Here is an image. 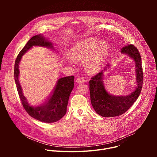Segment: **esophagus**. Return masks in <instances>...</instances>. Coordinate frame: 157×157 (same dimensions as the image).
<instances>
[{"label": "esophagus", "mask_w": 157, "mask_h": 157, "mask_svg": "<svg viewBox=\"0 0 157 157\" xmlns=\"http://www.w3.org/2000/svg\"><path fill=\"white\" fill-rule=\"evenodd\" d=\"M84 82V79L82 77H79V78H77V79H76V82L77 83L79 84V83H82V82Z\"/></svg>", "instance_id": "1"}]
</instances>
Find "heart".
<instances>
[{"label": "heart", "mask_w": 157, "mask_h": 157, "mask_svg": "<svg viewBox=\"0 0 157 157\" xmlns=\"http://www.w3.org/2000/svg\"><path fill=\"white\" fill-rule=\"evenodd\" d=\"M108 44L105 41L87 38L76 42L70 52L68 63L74 64L75 61L86 59V70L91 73L98 71L105 62L108 54Z\"/></svg>", "instance_id": "b5f03b06"}]
</instances>
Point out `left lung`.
<instances>
[{"label": "left lung", "mask_w": 157, "mask_h": 157, "mask_svg": "<svg viewBox=\"0 0 157 157\" xmlns=\"http://www.w3.org/2000/svg\"><path fill=\"white\" fill-rule=\"evenodd\" d=\"M121 52L135 61L137 87L126 96H114L109 93L104 83V72L110 68V63L104 70L93 77L89 81L91 102L96 113L104 117L119 116L125 113L138 99L142 88L144 76L139 52L133 44H128L121 48Z\"/></svg>", "instance_id": "obj_1"}]
</instances>
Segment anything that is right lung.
<instances>
[{"instance_id": "obj_1", "label": "right lung", "mask_w": 157, "mask_h": 157, "mask_svg": "<svg viewBox=\"0 0 157 157\" xmlns=\"http://www.w3.org/2000/svg\"><path fill=\"white\" fill-rule=\"evenodd\" d=\"M33 47H45L55 50L53 43L42 35L32 37L18 53L15 62L14 79L20 99L24 108L33 118L45 123H53L60 120L66 113L70 95L74 87L75 77L67 76L58 79L52 94L43 104L30 105L22 91L19 82V64L23 56Z\"/></svg>"}]
</instances>
